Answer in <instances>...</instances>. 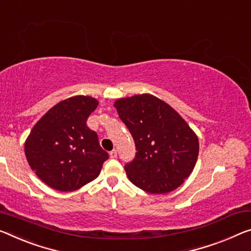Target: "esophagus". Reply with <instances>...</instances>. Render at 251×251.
Here are the masks:
<instances>
[{"instance_id":"obj_1","label":"esophagus","mask_w":251,"mask_h":251,"mask_svg":"<svg viewBox=\"0 0 251 251\" xmlns=\"http://www.w3.org/2000/svg\"><path fill=\"white\" fill-rule=\"evenodd\" d=\"M117 156H118V151L115 149H113L112 151H110V157L111 158H117Z\"/></svg>"}]
</instances>
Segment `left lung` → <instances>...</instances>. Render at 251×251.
Wrapping results in <instances>:
<instances>
[{
    "label": "left lung",
    "mask_w": 251,
    "mask_h": 251,
    "mask_svg": "<svg viewBox=\"0 0 251 251\" xmlns=\"http://www.w3.org/2000/svg\"><path fill=\"white\" fill-rule=\"evenodd\" d=\"M114 106L136 145V157L125 166L130 182L151 194L179 187L194 169L200 147L186 121L151 94L119 99Z\"/></svg>",
    "instance_id": "obj_1"
}]
</instances>
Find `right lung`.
Returning <instances> with one entry per match:
<instances>
[{
  "instance_id": "obj_1",
  "label": "right lung",
  "mask_w": 251,
  "mask_h": 251,
  "mask_svg": "<svg viewBox=\"0 0 251 251\" xmlns=\"http://www.w3.org/2000/svg\"><path fill=\"white\" fill-rule=\"evenodd\" d=\"M98 105L91 96H73L52 106L34 125L25 144V157L49 187L73 192L100 175L109 153L86 125Z\"/></svg>"
}]
</instances>
